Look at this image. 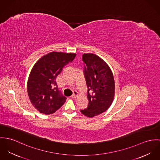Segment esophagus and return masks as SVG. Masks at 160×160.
I'll list each match as a JSON object with an SVG mask.
<instances>
[{"label": "esophagus", "instance_id": "obj_1", "mask_svg": "<svg viewBox=\"0 0 160 160\" xmlns=\"http://www.w3.org/2000/svg\"><path fill=\"white\" fill-rule=\"evenodd\" d=\"M78 96V92L77 91H73V94L71 96V98L72 99H75L76 98V97Z\"/></svg>", "mask_w": 160, "mask_h": 160}]
</instances>
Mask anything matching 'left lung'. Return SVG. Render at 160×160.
Returning <instances> with one entry per match:
<instances>
[{
	"label": "left lung",
	"instance_id": "obj_1",
	"mask_svg": "<svg viewBox=\"0 0 160 160\" xmlns=\"http://www.w3.org/2000/svg\"><path fill=\"white\" fill-rule=\"evenodd\" d=\"M84 75L88 87V107L80 110L87 117L92 118L111 106L115 95V81L112 72L106 62L98 56L83 54Z\"/></svg>",
	"mask_w": 160,
	"mask_h": 160
}]
</instances>
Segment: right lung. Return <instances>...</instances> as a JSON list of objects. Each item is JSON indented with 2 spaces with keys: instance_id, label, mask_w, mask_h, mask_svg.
Returning <instances> with one entry per match:
<instances>
[{
  "instance_id": "1",
  "label": "right lung",
  "mask_w": 160,
  "mask_h": 160,
  "mask_svg": "<svg viewBox=\"0 0 160 160\" xmlns=\"http://www.w3.org/2000/svg\"><path fill=\"white\" fill-rule=\"evenodd\" d=\"M75 56L71 53L51 52L33 66L28 80V93L31 102L40 113H53L65 103L66 98L58 89L56 78Z\"/></svg>"
}]
</instances>
